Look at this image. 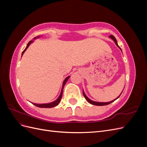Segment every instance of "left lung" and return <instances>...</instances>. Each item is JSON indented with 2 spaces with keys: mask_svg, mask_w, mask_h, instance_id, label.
<instances>
[{
  "mask_svg": "<svg viewBox=\"0 0 147 147\" xmlns=\"http://www.w3.org/2000/svg\"><path fill=\"white\" fill-rule=\"evenodd\" d=\"M110 37L111 38H112L113 40H114V42H115V43H116V45L119 48V47L118 45V44H117V39L115 38V37L113 36V35H110ZM121 49V48H120ZM83 92V96H84V97H85V99H86V100L89 102V103H90V104H92V105H99V106H102V105H108V104H110V103H112V102H113V101H115V100H117L118 97L120 96V94L117 98L116 99H115V100H112V101H110V102H94V101H92V100H90V99L88 98V97L85 95V94H84V92Z\"/></svg>",
  "mask_w": 147,
  "mask_h": 147,
  "instance_id": "left-lung-1",
  "label": "left lung"
}]
</instances>
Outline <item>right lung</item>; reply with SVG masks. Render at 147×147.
<instances>
[{
    "label": "right lung",
    "mask_w": 147,
    "mask_h": 147,
    "mask_svg": "<svg viewBox=\"0 0 147 147\" xmlns=\"http://www.w3.org/2000/svg\"><path fill=\"white\" fill-rule=\"evenodd\" d=\"M32 42V40H30L29 41V42L28 43L27 45V47H26V48L24 49V50L23 51V53H22V55H23V53H24V51L27 50V48L29 47L30 44ZM70 77H67L65 79V80L63 82V87H62V90H61V94L60 96H59L58 98L57 99V100H56L55 101L51 102V103H49V104H34V103H32L34 105H35V106L38 107H40V108H51V107H54L56 106L59 104V103L60 102L61 100V98H62V96H63V89H64V85L65 83L67 82V80Z\"/></svg>",
    "instance_id": "right-lung-1"
}]
</instances>
